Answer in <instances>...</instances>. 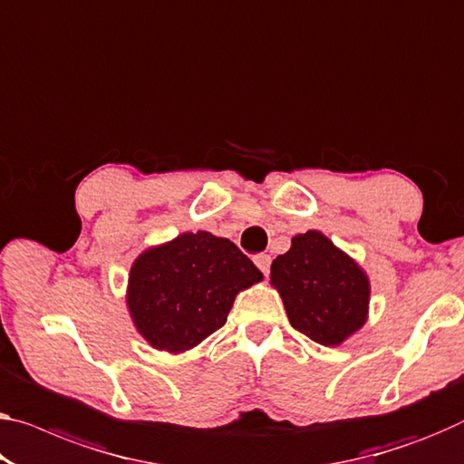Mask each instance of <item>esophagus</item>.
Returning a JSON list of instances; mask_svg holds the SVG:
<instances>
[{
  "instance_id": "34e87169",
  "label": "esophagus",
  "mask_w": 464,
  "mask_h": 464,
  "mask_svg": "<svg viewBox=\"0 0 464 464\" xmlns=\"http://www.w3.org/2000/svg\"><path fill=\"white\" fill-rule=\"evenodd\" d=\"M255 266L261 269L263 276H267L269 274V267H272V256L266 255V253L255 255Z\"/></svg>"
}]
</instances>
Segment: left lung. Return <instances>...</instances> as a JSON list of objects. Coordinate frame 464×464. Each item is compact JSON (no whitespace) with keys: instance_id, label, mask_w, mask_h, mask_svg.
Returning a JSON list of instances; mask_svg holds the SVG:
<instances>
[{"instance_id":"8db88e82","label":"left lung","mask_w":464,"mask_h":464,"mask_svg":"<svg viewBox=\"0 0 464 464\" xmlns=\"http://www.w3.org/2000/svg\"><path fill=\"white\" fill-rule=\"evenodd\" d=\"M269 277L292 327L317 344L338 346L367 322V274L322 232L292 238L290 251L274 259Z\"/></svg>"}]
</instances>
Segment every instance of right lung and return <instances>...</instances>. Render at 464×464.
<instances>
[{"mask_svg": "<svg viewBox=\"0 0 464 464\" xmlns=\"http://www.w3.org/2000/svg\"><path fill=\"white\" fill-rule=\"evenodd\" d=\"M255 263L227 238L184 232L147 248L128 277V311L158 351L184 353L226 324L240 290L261 282Z\"/></svg>", "mask_w": 464, "mask_h": 464, "instance_id": "right-lung-1", "label": "right lung"}]
</instances>
